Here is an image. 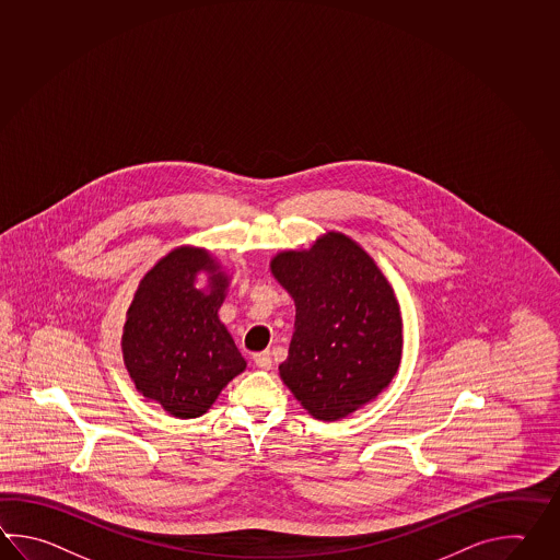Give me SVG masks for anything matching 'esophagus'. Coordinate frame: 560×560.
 Instances as JSON below:
<instances>
[{"instance_id": "esophagus-1", "label": "esophagus", "mask_w": 560, "mask_h": 560, "mask_svg": "<svg viewBox=\"0 0 560 560\" xmlns=\"http://www.w3.org/2000/svg\"><path fill=\"white\" fill-rule=\"evenodd\" d=\"M253 361H255V365L259 366V369H271V365H273V359H271L269 351L253 354Z\"/></svg>"}]
</instances>
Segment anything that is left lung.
Segmentation results:
<instances>
[{
    "label": "left lung",
    "mask_w": 560,
    "mask_h": 560,
    "mask_svg": "<svg viewBox=\"0 0 560 560\" xmlns=\"http://www.w3.org/2000/svg\"><path fill=\"white\" fill-rule=\"evenodd\" d=\"M275 279L295 301V332L279 365L315 419L335 421L375 399L402 351L399 305L385 275L357 243L329 233L308 252L279 253Z\"/></svg>",
    "instance_id": "obj_1"
}]
</instances>
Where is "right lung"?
Segmentation results:
<instances>
[{
    "mask_svg": "<svg viewBox=\"0 0 560 560\" xmlns=\"http://www.w3.org/2000/svg\"><path fill=\"white\" fill-rule=\"evenodd\" d=\"M212 273V291L199 292L194 275ZM228 279L203 249L182 247L149 271L127 311L124 359L143 397L173 417L195 419L245 369L218 311Z\"/></svg>",
    "mask_w": 560,
    "mask_h": 560,
    "instance_id": "obj_1",
    "label": "right lung"
}]
</instances>
